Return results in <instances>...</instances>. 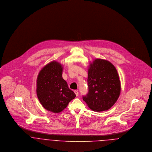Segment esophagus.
<instances>
[{
    "label": "esophagus",
    "instance_id": "obj_1",
    "mask_svg": "<svg viewBox=\"0 0 152 152\" xmlns=\"http://www.w3.org/2000/svg\"><path fill=\"white\" fill-rule=\"evenodd\" d=\"M74 92H75V94L76 96H78V91L75 90V91H74Z\"/></svg>",
    "mask_w": 152,
    "mask_h": 152
}]
</instances>
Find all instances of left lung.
<instances>
[{
  "label": "left lung",
  "instance_id": "left-lung-1",
  "mask_svg": "<svg viewBox=\"0 0 152 152\" xmlns=\"http://www.w3.org/2000/svg\"><path fill=\"white\" fill-rule=\"evenodd\" d=\"M88 92L83 100L94 111L110 108L121 93V82L115 66L108 61L97 58L90 63L88 70Z\"/></svg>",
  "mask_w": 152,
  "mask_h": 152
}]
</instances>
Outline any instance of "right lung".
Returning <instances> with one entry per match:
<instances>
[{"instance_id": "right-lung-1", "label": "right lung", "mask_w": 152, "mask_h": 152, "mask_svg": "<svg viewBox=\"0 0 152 152\" xmlns=\"http://www.w3.org/2000/svg\"><path fill=\"white\" fill-rule=\"evenodd\" d=\"M63 65L53 61L45 65L39 73L36 92L44 108L59 113L76 96L63 78Z\"/></svg>"}]
</instances>
